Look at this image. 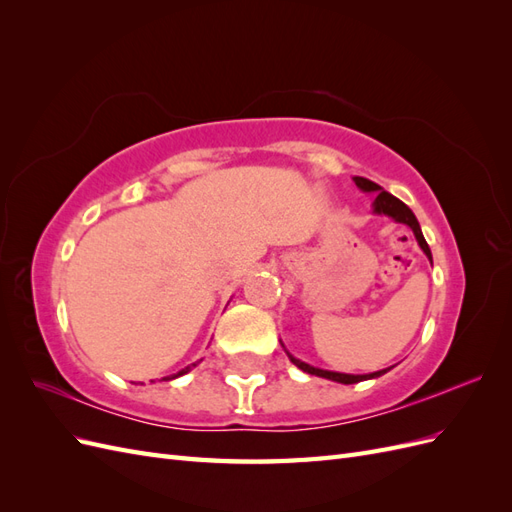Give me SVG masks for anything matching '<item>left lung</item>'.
<instances>
[{
	"mask_svg": "<svg viewBox=\"0 0 512 512\" xmlns=\"http://www.w3.org/2000/svg\"><path fill=\"white\" fill-rule=\"evenodd\" d=\"M354 183H356V188L363 190V192H376L374 213H378V215H389V218H393L395 222L410 226L412 232H414L416 241H418V245H421V250H423L425 256L431 260V250H429V245H427V241H425V237H423V230H421V226H418V220L414 218V213L410 211V207L401 203V200L395 198L393 194L382 190L378 183L369 181V179H365V177H354ZM288 359H290L294 365H297L299 369H303L305 374H312V376H318V378H327V380H333V382H342V384H356V382H363V380L380 378V376L386 374V371L391 369V367H386V369L374 371V374L354 376V374H339V371H329V369L312 367V365H307V363H303V361H299V359H294V356H292L290 352H288Z\"/></svg>",
	"mask_w": 512,
	"mask_h": 512,
	"instance_id": "left-lung-1",
	"label": "left lung"
}]
</instances>
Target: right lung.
I'll return each mask as SVG.
<instances>
[{"label":"right lung","instance_id":"1","mask_svg":"<svg viewBox=\"0 0 512 512\" xmlns=\"http://www.w3.org/2000/svg\"><path fill=\"white\" fill-rule=\"evenodd\" d=\"M192 367H196V363H192V365H188L185 369L177 371V374H173V376H166V378H162V380H173V378H179V376H183V374H188V371H190Z\"/></svg>","mask_w":512,"mask_h":512}]
</instances>
